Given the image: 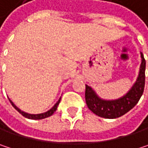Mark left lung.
Listing matches in <instances>:
<instances>
[{
  "label": "left lung",
  "mask_w": 148,
  "mask_h": 148,
  "mask_svg": "<svg viewBox=\"0 0 148 148\" xmlns=\"http://www.w3.org/2000/svg\"><path fill=\"white\" fill-rule=\"evenodd\" d=\"M140 58L141 62L140 65V70L134 83L123 96L118 99H102L91 86L86 85V102L90 110L100 117L114 119L123 116L133 109L140 100L145 86L146 61L141 52Z\"/></svg>",
  "instance_id": "8db88e82"
}]
</instances>
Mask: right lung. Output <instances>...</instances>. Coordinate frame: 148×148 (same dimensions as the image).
Wrapping results in <instances>:
<instances>
[{
    "mask_svg": "<svg viewBox=\"0 0 148 148\" xmlns=\"http://www.w3.org/2000/svg\"><path fill=\"white\" fill-rule=\"evenodd\" d=\"M8 99H9V101H10V103H12V105L14 107V109H16L22 116H24L25 117H26V118H28V119H32V120H40V119H44V118H46V117H49V116H50L51 115H53L54 114V112L56 110V109H57V106H58V104L60 103V101H61V98L59 99V100L56 102V103H55V105L50 109V110H49L48 111H46V112H44V113H40V114H30V113H27V112H25V111H23V110H21L18 107H17L16 105H15V103L8 98Z\"/></svg>",
    "mask_w": 148,
    "mask_h": 148,
    "instance_id": "obj_1",
    "label": "right lung"
}]
</instances>
